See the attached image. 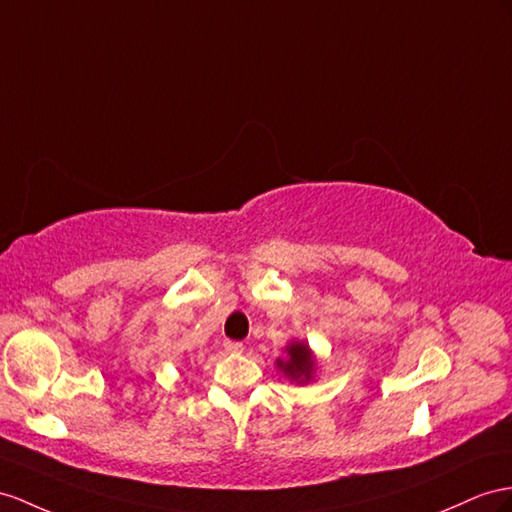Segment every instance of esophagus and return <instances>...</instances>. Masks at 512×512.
<instances>
[{
	"label": "esophagus",
	"mask_w": 512,
	"mask_h": 512,
	"mask_svg": "<svg viewBox=\"0 0 512 512\" xmlns=\"http://www.w3.org/2000/svg\"><path fill=\"white\" fill-rule=\"evenodd\" d=\"M225 350L227 352H242L244 350V346H242V342H233V339H225Z\"/></svg>",
	"instance_id": "obj_1"
}]
</instances>
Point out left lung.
<instances>
[{
	"mask_svg": "<svg viewBox=\"0 0 512 512\" xmlns=\"http://www.w3.org/2000/svg\"><path fill=\"white\" fill-rule=\"evenodd\" d=\"M279 368L292 376L294 381H309L313 374V357L307 344H292L287 346V359L277 361Z\"/></svg>",
	"mask_w": 512,
	"mask_h": 512,
	"instance_id": "left-lung-1",
	"label": "left lung"
}]
</instances>
